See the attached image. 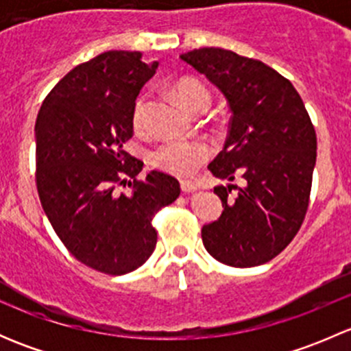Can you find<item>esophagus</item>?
Returning <instances> with one entry per match:
<instances>
[{"label":"esophagus","instance_id":"esophagus-1","mask_svg":"<svg viewBox=\"0 0 351 351\" xmlns=\"http://www.w3.org/2000/svg\"><path fill=\"white\" fill-rule=\"evenodd\" d=\"M180 186H182V190L185 193H193L198 190V186L193 182H190V180H183V182L180 183Z\"/></svg>","mask_w":351,"mask_h":351}]
</instances>
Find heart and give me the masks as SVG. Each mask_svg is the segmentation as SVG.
<instances>
[{
	"mask_svg": "<svg viewBox=\"0 0 351 351\" xmlns=\"http://www.w3.org/2000/svg\"><path fill=\"white\" fill-rule=\"evenodd\" d=\"M175 93L186 110L193 112L200 105L210 104V95L204 84L195 80H180L175 84ZM146 108V97L137 98L134 105L132 120L136 125H141ZM210 156V147L197 141H166L159 144L153 151V165L166 173L176 176L192 175L193 171Z\"/></svg>",
	"mask_w": 351,
	"mask_h": 351,
	"instance_id": "obj_1",
	"label": "heart"
}]
</instances>
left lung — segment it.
I'll list each match as a JSON object with an SVG mask.
<instances>
[{"instance_id":"left-lung-1","label":"left lung","mask_w":351,"mask_h":351,"mask_svg":"<svg viewBox=\"0 0 351 351\" xmlns=\"http://www.w3.org/2000/svg\"><path fill=\"white\" fill-rule=\"evenodd\" d=\"M204 74L228 101L229 134L212 175L246 180L234 200V185L215 186L221 217L202 228L205 250L221 263L258 267L284 251L306 217L316 166V132L289 80L261 61L232 51L204 47L180 56Z\"/></svg>"}]
</instances>
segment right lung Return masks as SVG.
I'll return each instance as SVG.
<instances>
[{"instance_id": "right-lung-1", "label": "right lung", "mask_w": 351, "mask_h": 351, "mask_svg": "<svg viewBox=\"0 0 351 351\" xmlns=\"http://www.w3.org/2000/svg\"><path fill=\"white\" fill-rule=\"evenodd\" d=\"M158 64L136 51L98 54L71 69L37 115L35 178L45 215L71 254L104 274L146 263L158 241L154 212L180 197L178 180L166 173L136 180L144 162L123 151L134 105ZM123 182L127 196L116 192Z\"/></svg>"}]
</instances>
